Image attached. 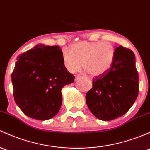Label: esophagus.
I'll list each match as a JSON object with an SVG mask.
<instances>
[{"mask_svg":"<svg viewBox=\"0 0 150 150\" xmlns=\"http://www.w3.org/2000/svg\"><path fill=\"white\" fill-rule=\"evenodd\" d=\"M80 78H81V77L79 76V75H76V76H75V80H78V79H80Z\"/></svg>","mask_w":150,"mask_h":150,"instance_id":"obj_1","label":"esophagus"}]
</instances>
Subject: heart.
I'll use <instances>...</instances> for the list:
<instances>
[{"label": "heart", "mask_w": 150, "mask_h": 150, "mask_svg": "<svg viewBox=\"0 0 150 150\" xmlns=\"http://www.w3.org/2000/svg\"><path fill=\"white\" fill-rule=\"evenodd\" d=\"M70 51L62 52L64 67L70 72H76L83 67L91 77L106 74L116 58V48L108 42H80L72 45Z\"/></svg>", "instance_id": "1"}]
</instances>
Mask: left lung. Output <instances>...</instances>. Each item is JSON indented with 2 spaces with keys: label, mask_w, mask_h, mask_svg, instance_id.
Segmentation results:
<instances>
[{
  "label": "left lung",
  "mask_w": 150,
  "mask_h": 150,
  "mask_svg": "<svg viewBox=\"0 0 150 150\" xmlns=\"http://www.w3.org/2000/svg\"><path fill=\"white\" fill-rule=\"evenodd\" d=\"M116 58L111 70L95 77L93 88L86 93V103L98 119L111 121L125 114L139 93V75L135 55L128 48L116 47Z\"/></svg>",
  "instance_id": "1"
}]
</instances>
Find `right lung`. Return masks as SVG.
Returning <instances> with one entry per match:
<instances>
[{"instance_id":"right-lung-1","label":"right lung","mask_w":150,"mask_h":150,"mask_svg":"<svg viewBox=\"0 0 150 150\" xmlns=\"http://www.w3.org/2000/svg\"><path fill=\"white\" fill-rule=\"evenodd\" d=\"M62 52L59 46L38 45L17 57L11 75L14 100L29 117L48 120L59 111L61 90L75 80Z\"/></svg>"}]
</instances>
